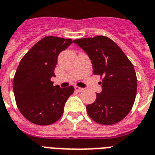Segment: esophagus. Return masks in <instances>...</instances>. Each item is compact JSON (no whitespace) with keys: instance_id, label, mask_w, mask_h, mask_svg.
Here are the masks:
<instances>
[{"instance_id":"obj_1","label":"esophagus","mask_w":155,"mask_h":155,"mask_svg":"<svg viewBox=\"0 0 155 155\" xmlns=\"http://www.w3.org/2000/svg\"><path fill=\"white\" fill-rule=\"evenodd\" d=\"M74 89H75V91H78V92H82L84 90L83 88H80L78 86H74Z\"/></svg>"}]
</instances>
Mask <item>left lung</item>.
<instances>
[{
    "instance_id": "left-lung-1",
    "label": "left lung",
    "mask_w": 155,
    "mask_h": 155,
    "mask_svg": "<svg viewBox=\"0 0 155 155\" xmlns=\"http://www.w3.org/2000/svg\"><path fill=\"white\" fill-rule=\"evenodd\" d=\"M86 52L93 73L103 77V88L96 100L86 106L89 116L97 123L113 125L125 118L136 99L137 78L132 63L117 43L105 36L74 40Z\"/></svg>"
}]
</instances>
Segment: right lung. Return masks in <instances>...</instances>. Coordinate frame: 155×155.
Here are the masks:
<instances>
[{
	"mask_svg": "<svg viewBox=\"0 0 155 155\" xmlns=\"http://www.w3.org/2000/svg\"><path fill=\"white\" fill-rule=\"evenodd\" d=\"M72 40L48 36L37 42L23 57L13 80L15 98L19 112L32 123L47 126L59 120L74 87L53 85L51 78L61 51Z\"/></svg>",
	"mask_w": 155,
	"mask_h": 155,
	"instance_id": "add662e5",
	"label": "right lung"
}]
</instances>
